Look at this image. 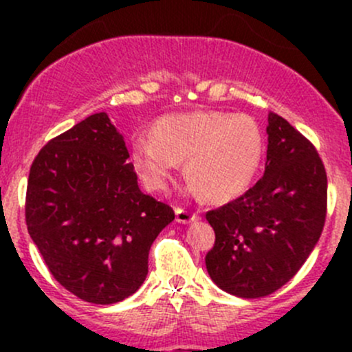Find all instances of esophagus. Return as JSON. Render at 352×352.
<instances>
[{"label": "esophagus", "instance_id": "esophagus-1", "mask_svg": "<svg viewBox=\"0 0 352 352\" xmlns=\"http://www.w3.org/2000/svg\"><path fill=\"white\" fill-rule=\"evenodd\" d=\"M175 218L179 223H192V221H197L199 219V214L196 211H190V209H186V208H177L175 209Z\"/></svg>", "mask_w": 352, "mask_h": 352}]
</instances>
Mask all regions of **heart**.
Listing matches in <instances>:
<instances>
[{
    "label": "heart",
    "mask_w": 352,
    "mask_h": 352,
    "mask_svg": "<svg viewBox=\"0 0 352 352\" xmlns=\"http://www.w3.org/2000/svg\"><path fill=\"white\" fill-rule=\"evenodd\" d=\"M264 151V136L252 117L196 110L155 120L150 141H133L129 160L151 192L168 189L179 162L186 160L194 189L211 201H228L250 187Z\"/></svg>",
    "instance_id": "b5f03b06"
}]
</instances>
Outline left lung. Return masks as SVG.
I'll use <instances>...</instances> for the list:
<instances>
[{
    "mask_svg": "<svg viewBox=\"0 0 352 352\" xmlns=\"http://www.w3.org/2000/svg\"><path fill=\"white\" fill-rule=\"evenodd\" d=\"M267 120L262 179L206 212L216 235L206 269L216 286L240 298L285 286L315 248L327 216V173L315 146L278 113Z\"/></svg>",
    "mask_w": 352,
    "mask_h": 352,
    "instance_id": "left-lung-1",
    "label": "left lung"
}]
</instances>
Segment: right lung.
<instances>
[{
    "label": "right lung",
    "mask_w": 352,
    "mask_h": 352,
    "mask_svg": "<svg viewBox=\"0 0 352 352\" xmlns=\"http://www.w3.org/2000/svg\"><path fill=\"white\" fill-rule=\"evenodd\" d=\"M127 158L100 112L49 141L28 173V233L56 281L88 303L136 293L151 243L175 219L168 204L141 192Z\"/></svg>",
    "instance_id": "add662e5"
}]
</instances>
